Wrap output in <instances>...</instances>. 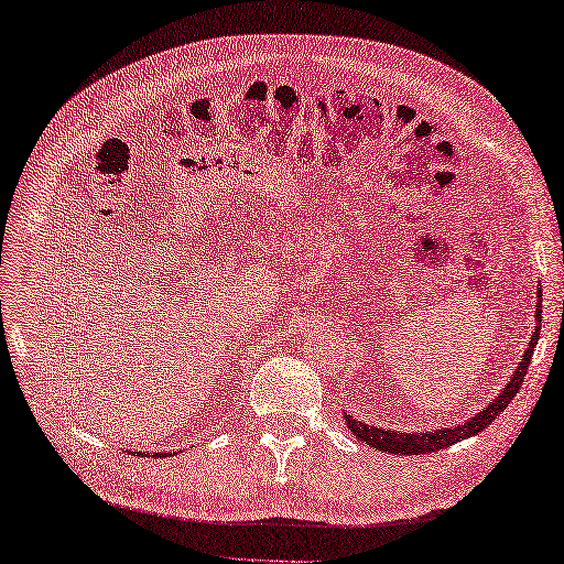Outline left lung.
<instances>
[{"label": "left lung", "mask_w": 564, "mask_h": 564, "mask_svg": "<svg viewBox=\"0 0 564 564\" xmlns=\"http://www.w3.org/2000/svg\"><path fill=\"white\" fill-rule=\"evenodd\" d=\"M541 290H539V299H541ZM539 329H541V301L535 304V333L529 339V347L521 356V361L514 370V376L510 378V382L502 388V392L492 400L488 406H484V411H478L476 416L466 419L459 425H449V429H435L429 433H402V431H386V429H378V425H368L356 421L354 416H347V425L349 431L364 441L368 447L380 449V452H390V455H425V452H437V449H445L449 445H455L464 437H471L478 435L480 431H486L488 425L500 416V411L507 409V404L512 402V397L519 392L521 382H524V376L529 370L531 364V356L535 345H539Z\"/></svg>", "instance_id": "1"}]
</instances>
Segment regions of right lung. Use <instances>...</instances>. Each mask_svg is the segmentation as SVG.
Wrapping results in <instances>:
<instances>
[{
	"mask_svg": "<svg viewBox=\"0 0 564 564\" xmlns=\"http://www.w3.org/2000/svg\"><path fill=\"white\" fill-rule=\"evenodd\" d=\"M143 455H148V452H143ZM153 455H155V457H158V455H160V452H153Z\"/></svg>",
	"mask_w": 564,
	"mask_h": 564,
	"instance_id": "obj_1",
	"label": "right lung"
}]
</instances>
